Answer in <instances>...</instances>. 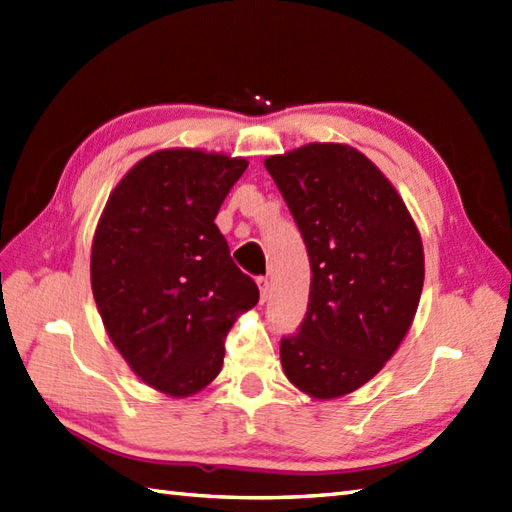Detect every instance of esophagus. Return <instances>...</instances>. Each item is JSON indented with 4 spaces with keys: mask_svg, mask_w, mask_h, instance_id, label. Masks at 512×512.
I'll use <instances>...</instances> for the list:
<instances>
[{
    "mask_svg": "<svg viewBox=\"0 0 512 512\" xmlns=\"http://www.w3.org/2000/svg\"><path fill=\"white\" fill-rule=\"evenodd\" d=\"M256 282H258V289H260V302H265L269 298V278L260 276Z\"/></svg>",
    "mask_w": 512,
    "mask_h": 512,
    "instance_id": "esophagus-1",
    "label": "esophagus"
}]
</instances>
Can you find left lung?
Here are the masks:
<instances>
[{
  "label": "left lung",
  "instance_id": "obj_1",
  "mask_svg": "<svg viewBox=\"0 0 512 512\" xmlns=\"http://www.w3.org/2000/svg\"><path fill=\"white\" fill-rule=\"evenodd\" d=\"M265 168L311 260L309 306L282 337L287 379L337 399L377 374L410 331L425 280L423 241L399 192L346 144H306Z\"/></svg>",
  "mask_w": 512,
  "mask_h": 512
}]
</instances>
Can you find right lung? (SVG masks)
Masks as SVG:
<instances>
[{
  "mask_svg": "<svg viewBox=\"0 0 512 512\" xmlns=\"http://www.w3.org/2000/svg\"><path fill=\"white\" fill-rule=\"evenodd\" d=\"M245 168L219 153H151L96 227L92 291L109 339L146 385L177 399L214 381L236 315L258 302L214 225Z\"/></svg>",
  "mask_w": 512,
  "mask_h": 512,
  "instance_id": "right-lung-1",
  "label": "right lung"
}]
</instances>
